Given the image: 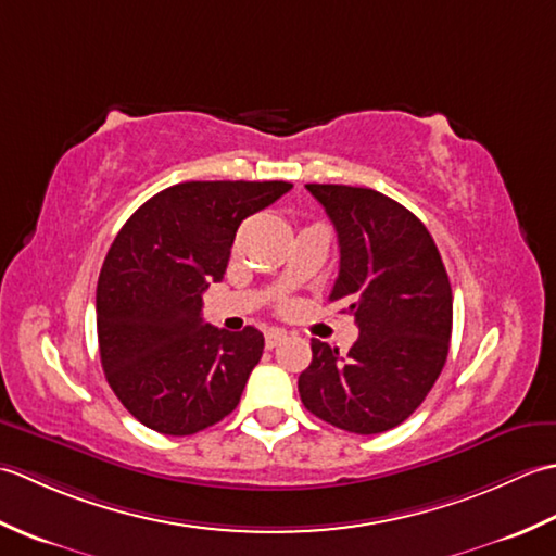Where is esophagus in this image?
Here are the masks:
<instances>
[{
    "mask_svg": "<svg viewBox=\"0 0 556 556\" xmlns=\"http://www.w3.org/2000/svg\"><path fill=\"white\" fill-rule=\"evenodd\" d=\"M287 339V332L285 329H269V332L265 334V344L267 349H275L277 344H281V341Z\"/></svg>",
    "mask_w": 556,
    "mask_h": 556,
    "instance_id": "1",
    "label": "esophagus"
}]
</instances>
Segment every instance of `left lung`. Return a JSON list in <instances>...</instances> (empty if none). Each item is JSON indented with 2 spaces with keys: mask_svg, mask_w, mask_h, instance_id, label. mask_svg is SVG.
I'll list each match as a JSON object with an SVG mask.
<instances>
[{
  "mask_svg": "<svg viewBox=\"0 0 556 556\" xmlns=\"http://www.w3.org/2000/svg\"><path fill=\"white\" fill-rule=\"evenodd\" d=\"M339 236L329 301L356 317L358 339L339 356L313 339L299 394L334 428L377 434L416 410L440 377L452 339V285L430 231L372 188L308 184Z\"/></svg>",
  "mask_w": 556,
  "mask_h": 556,
  "instance_id": "1",
  "label": "left lung"
}]
</instances>
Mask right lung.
Returning a JSON list of instances; mask_svg holds the SVG:
<instances>
[{"label": "right lung", "mask_w": 556, "mask_h": 556, "mask_svg": "<svg viewBox=\"0 0 556 556\" xmlns=\"http://www.w3.org/2000/svg\"><path fill=\"white\" fill-rule=\"evenodd\" d=\"M287 191V181L176 184L116 233L98 279L100 361L146 428L195 434L239 406L265 337L203 323V291L227 271L239 224Z\"/></svg>", "instance_id": "right-lung-1"}]
</instances>
